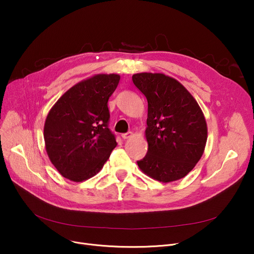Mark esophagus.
Returning a JSON list of instances; mask_svg holds the SVG:
<instances>
[{
  "mask_svg": "<svg viewBox=\"0 0 254 254\" xmlns=\"http://www.w3.org/2000/svg\"><path fill=\"white\" fill-rule=\"evenodd\" d=\"M131 136H132V132H131V131H127V132H125V134H123V135H122L123 139H128V138H130Z\"/></svg>",
  "mask_w": 254,
  "mask_h": 254,
  "instance_id": "esophagus-1",
  "label": "esophagus"
}]
</instances>
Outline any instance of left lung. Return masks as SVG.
<instances>
[{"label":"left lung","mask_w":254,"mask_h":254,"mask_svg":"<svg viewBox=\"0 0 254 254\" xmlns=\"http://www.w3.org/2000/svg\"><path fill=\"white\" fill-rule=\"evenodd\" d=\"M132 82L148 102V150L138 161L149 177L171 182L183 178L203 155L207 141L204 114L193 97L174 78L139 73Z\"/></svg>","instance_id":"left-lung-1"}]
</instances>
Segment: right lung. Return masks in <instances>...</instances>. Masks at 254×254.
Here are the masks:
<instances>
[{"mask_svg":"<svg viewBox=\"0 0 254 254\" xmlns=\"http://www.w3.org/2000/svg\"><path fill=\"white\" fill-rule=\"evenodd\" d=\"M120 77L100 74L71 87L49 111L46 151L61 175L80 182L95 176L116 147L109 128L108 100Z\"/></svg>","mask_w":254,"mask_h":254,"instance_id":"1","label":"right lung"}]
</instances>
